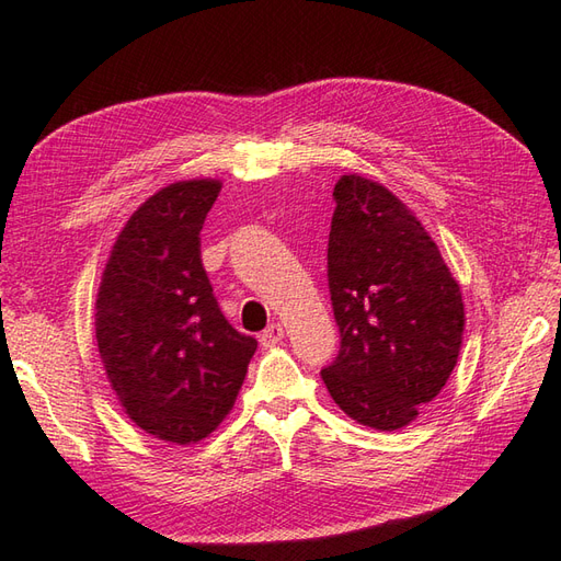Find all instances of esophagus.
<instances>
[{"label":"esophagus","instance_id":"obj_1","mask_svg":"<svg viewBox=\"0 0 561 561\" xmlns=\"http://www.w3.org/2000/svg\"><path fill=\"white\" fill-rule=\"evenodd\" d=\"M282 340H284V328L279 323H272L260 332L262 347H274V344H279Z\"/></svg>","mask_w":561,"mask_h":561}]
</instances>
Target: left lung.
Segmentation results:
<instances>
[{
    "label": "left lung",
    "instance_id": "left-lung-1",
    "mask_svg": "<svg viewBox=\"0 0 561 561\" xmlns=\"http://www.w3.org/2000/svg\"><path fill=\"white\" fill-rule=\"evenodd\" d=\"M332 195L328 287L340 352L320 376L352 420L396 432L458 362L460 287L424 226L383 185L342 175Z\"/></svg>",
    "mask_w": 561,
    "mask_h": 561
}]
</instances>
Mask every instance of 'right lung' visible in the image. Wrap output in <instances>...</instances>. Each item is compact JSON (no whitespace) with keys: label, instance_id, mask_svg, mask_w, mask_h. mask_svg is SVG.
<instances>
[{"label":"right lung","instance_id":"obj_1","mask_svg":"<svg viewBox=\"0 0 561 561\" xmlns=\"http://www.w3.org/2000/svg\"><path fill=\"white\" fill-rule=\"evenodd\" d=\"M221 190H159L117 236L96 299L99 352L125 412L147 434L193 444L233 408L257 340L224 318L199 257Z\"/></svg>","mask_w":561,"mask_h":561}]
</instances>
